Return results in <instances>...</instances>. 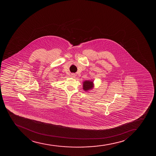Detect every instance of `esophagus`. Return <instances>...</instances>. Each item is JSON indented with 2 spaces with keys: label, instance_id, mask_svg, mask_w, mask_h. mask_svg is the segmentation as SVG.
<instances>
[{
  "label": "esophagus",
  "instance_id": "obj_1",
  "mask_svg": "<svg viewBox=\"0 0 156 156\" xmlns=\"http://www.w3.org/2000/svg\"><path fill=\"white\" fill-rule=\"evenodd\" d=\"M75 76V75L74 74H71V77H74Z\"/></svg>",
  "mask_w": 156,
  "mask_h": 156
}]
</instances>
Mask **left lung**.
<instances>
[{"label":"left lung","instance_id":"left-lung-1","mask_svg":"<svg viewBox=\"0 0 156 156\" xmlns=\"http://www.w3.org/2000/svg\"><path fill=\"white\" fill-rule=\"evenodd\" d=\"M94 87V81L86 80L83 82V89L86 92L93 89Z\"/></svg>","mask_w":156,"mask_h":156}]
</instances>
